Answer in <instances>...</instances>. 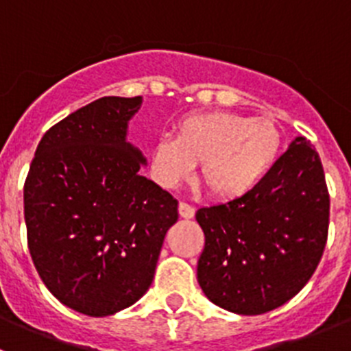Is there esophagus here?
Instances as JSON below:
<instances>
[{
    "label": "esophagus",
    "instance_id": "obj_1",
    "mask_svg": "<svg viewBox=\"0 0 351 351\" xmlns=\"http://www.w3.org/2000/svg\"><path fill=\"white\" fill-rule=\"evenodd\" d=\"M179 216L184 219H190L195 216V207L190 206V204L186 202H181L179 204Z\"/></svg>",
    "mask_w": 351,
    "mask_h": 351
}]
</instances>
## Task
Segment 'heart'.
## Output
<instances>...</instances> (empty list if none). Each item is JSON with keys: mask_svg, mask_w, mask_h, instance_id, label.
Wrapping results in <instances>:
<instances>
[{"mask_svg": "<svg viewBox=\"0 0 351 351\" xmlns=\"http://www.w3.org/2000/svg\"><path fill=\"white\" fill-rule=\"evenodd\" d=\"M281 144V130L271 117L195 112L176 123L173 138L154 142L151 170L163 188H176L198 163L210 197L232 202L262 184L280 158Z\"/></svg>", "mask_w": 351, "mask_h": 351, "instance_id": "b5f03b06", "label": "heart"}]
</instances>
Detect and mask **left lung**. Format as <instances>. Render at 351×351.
Segmentation results:
<instances>
[{"instance_id":"1","label":"left lung","mask_w":351,"mask_h":351,"mask_svg":"<svg viewBox=\"0 0 351 351\" xmlns=\"http://www.w3.org/2000/svg\"><path fill=\"white\" fill-rule=\"evenodd\" d=\"M328 209L320 156L297 137L250 195L197 210L206 235L197 280L207 299L262 315L295 297L324 255Z\"/></svg>"}]
</instances>
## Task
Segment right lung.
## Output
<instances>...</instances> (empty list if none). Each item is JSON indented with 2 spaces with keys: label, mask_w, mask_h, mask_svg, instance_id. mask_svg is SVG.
<instances>
[{
  "label": "right lung",
  "mask_w": 351,
  "mask_h": 351,
  "mask_svg": "<svg viewBox=\"0 0 351 351\" xmlns=\"http://www.w3.org/2000/svg\"><path fill=\"white\" fill-rule=\"evenodd\" d=\"M142 96H104L40 141L24 182L27 247L61 304L108 316L151 287L178 200L141 176L145 158L126 142Z\"/></svg>",
  "instance_id": "add662e5"
}]
</instances>
